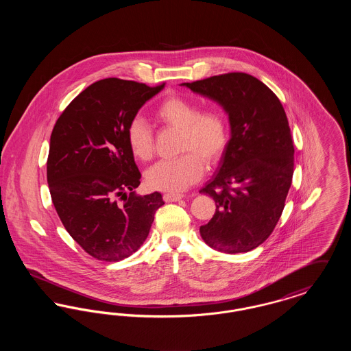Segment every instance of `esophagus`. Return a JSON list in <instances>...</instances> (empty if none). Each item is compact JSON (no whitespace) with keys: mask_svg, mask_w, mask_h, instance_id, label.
<instances>
[{"mask_svg":"<svg viewBox=\"0 0 351 351\" xmlns=\"http://www.w3.org/2000/svg\"><path fill=\"white\" fill-rule=\"evenodd\" d=\"M183 197V195H180V193H171V192L163 195V199H165L166 202H173V201L182 200Z\"/></svg>","mask_w":351,"mask_h":351,"instance_id":"1","label":"esophagus"}]
</instances>
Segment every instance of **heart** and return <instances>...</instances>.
I'll return each instance as SVG.
<instances>
[{
    "label": "heart",
    "instance_id": "1",
    "mask_svg": "<svg viewBox=\"0 0 351 351\" xmlns=\"http://www.w3.org/2000/svg\"><path fill=\"white\" fill-rule=\"evenodd\" d=\"M155 118L168 128L179 130L178 151L183 154L149 168L146 183L156 191L180 192L202 178L204 160L215 163L221 158L228 143L226 121L216 109L199 112L196 104L180 96L162 101L155 110ZM126 139L136 159H150L154 139L143 118L130 121Z\"/></svg>",
    "mask_w": 351,
    "mask_h": 351
}]
</instances>
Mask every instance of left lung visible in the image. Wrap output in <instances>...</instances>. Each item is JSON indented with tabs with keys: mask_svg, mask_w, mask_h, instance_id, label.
<instances>
[{
	"mask_svg": "<svg viewBox=\"0 0 351 351\" xmlns=\"http://www.w3.org/2000/svg\"><path fill=\"white\" fill-rule=\"evenodd\" d=\"M180 85L217 102L230 126L217 172L200 191L217 206L200 226L201 238L226 254L252 250L276 226L292 183L295 149L283 105L267 85L242 72Z\"/></svg>",
	"mask_w": 351,
	"mask_h": 351,
	"instance_id": "8db88e82",
	"label": "left lung"
}]
</instances>
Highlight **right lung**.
Returning a JSON list of instances; mask_svg holds the SVG:
<instances>
[{
	"label": "right lung",
	"instance_id": "right-lung-1",
	"mask_svg": "<svg viewBox=\"0 0 351 351\" xmlns=\"http://www.w3.org/2000/svg\"><path fill=\"white\" fill-rule=\"evenodd\" d=\"M163 88L104 79L75 97L53 126L51 199L69 235L99 261L117 262L138 250L165 204L159 192L134 193L141 172L126 139L130 121Z\"/></svg>",
	"mask_w": 351,
	"mask_h": 351
}]
</instances>
